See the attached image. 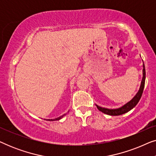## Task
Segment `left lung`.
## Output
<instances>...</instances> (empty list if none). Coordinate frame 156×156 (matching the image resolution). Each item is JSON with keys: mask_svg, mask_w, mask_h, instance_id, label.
<instances>
[{"mask_svg": "<svg viewBox=\"0 0 156 156\" xmlns=\"http://www.w3.org/2000/svg\"><path fill=\"white\" fill-rule=\"evenodd\" d=\"M143 67H144V69H143V79H142L141 84H140V89L139 91H138V92L136 94V95L131 100V101L128 102L126 104H125V105L123 106L122 107L116 108V109H108V108H102V107H100V106H99L98 105H96L98 109H99L100 112H103L106 114L111 115V116H119V115L123 114H125V113L129 112V111L131 110L133 107H135L136 104H137L138 103V101H139L140 98H141L143 91H144V86H145V80H146V69H145L144 63V65H143Z\"/></svg>", "mask_w": 156, "mask_h": 156, "instance_id": "left-lung-1", "label": "left lung"}]
</instances>
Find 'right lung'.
<instances>
[{"label":"right lung","instance_id":"right-lung-1","mask_svg":"<svg viewBox=\"0 0 156 156\" xmlns=\"http://www.w3.org/2000/svg\"><path fill=\"white\" fill-rule=\"evenodd\" d=\"M65 115H66V114H63L62 116H59V117H58V118H57V119H53V120H52V119H49V121H56V120H59V119L62 118V117H63L64 116H65Z\"/></svg>","mask_w":156,"mask_h":156}]
</instances>
